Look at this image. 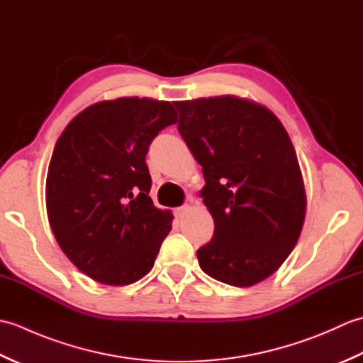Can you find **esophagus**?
I'll list each match as a JSON object with an SVG mask.
<instances>
[{"instance_id":"esophagus-1","label":"esophagus","mask_w":363,"mask_h":363,"mask_svg":"<svg viewBox=\"0 0 363 363\" xmlns=\"http://www.w3.org/2000/svg\"><path fill=\"white\" fill-rule=\"evenodd\" d=\"M190 199V201H194V198H189ZM189 211V206H181V207H176V209H174V215H176V217L177 218H181V217H184V213H186Z\"/></svg>"}]
</instances>
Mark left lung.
<instances>
[{"label": "left lung", "mask_w": 363, "mask_h": 363, "mask_svg": "<svg viewBox=\"0 0 363 363\" xmlns=\"http://www.w3.org/2000/svg\"><path fill=\"white\" fill-rule=\"evenodd\" d=\"M179 133L203 167L213 218L196 251L213 279L251 287L272 276L303 230L306 189L287 130L265 106L234 95L174 101Z\"/></svg>", "instance_id": "8db88e82"}]
</instances>
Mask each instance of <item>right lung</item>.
Masks as SVG:
<instances>
[{
	"instance_id": "obj_1",
	"label": "right lung",
	"mask_w": 363,
	"mask_h": 363,
	"mask_svg": "<svg viewBox=\"0 0 363 363\" xmlns=\"http://www.w3.org/2000/svg\"><path fill=\"white\" fill-rule=\"evenodd\" d=\"M176 121L172 103L125 96L89 106L56 142L46 213L60 250L94 281L128 285L151 272L173 215L148 196L145 156Z\"/></svg>"
}]
</instances>
